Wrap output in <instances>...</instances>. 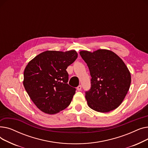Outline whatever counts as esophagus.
Here are the masks:
<instances>
[{
  "label": "esophagus",
  "instance_id": "obj_1",
  "mask_svg": "<svg viewBox=\"0 0 148 148\" xmlns=\"http://www.w3.org/2000/svg\"><path fill=\"white\" fill-rule=\"evenodd\" d=\"M77 90H79V91L81 90V89H82V86H81V85H79V86L77 88Z\"/></svg>",
  "mask_w": 148,
  "mask_h": 148
}]
</instances>
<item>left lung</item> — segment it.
I'll return each mask as SVG.
<instances>
[{"instance_id":"1","label":"left lung","mask_w":148,"mask_h":148,"mask_svg":"<svg viewBox=\"0 0 148 148\" xmlns=\"http://www.w3.org/2000/svg\"><path fill=\"white\" fill-rule=\"evenodd\" d=\"M92 79L85 97L88 106L97 112H109L122 103L130 89L131 74L123 61L114 52L99 49L80 51Z\"/></svg>"}]
</instances>
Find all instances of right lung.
I'll use <instances>...</instances> for the list:
<instances>
[{
    "label": "right lung",
    "instance_id": "obj_1",
    "mask_svg": "<svg viewBox=\"0 0 148 148\" xmlns=\"http://www.w3.org/2000/svg\"><path fill=\"white\" fill-rule=\"evenodd\" d=\"M78 56L75 50H47L39 54L27 64L23 85L35 106L42 112L53 114L71 103L75 88L67 83V67Z\"/></svg>",
    "mask_w": 148,
    "mask_h": 148
}]
</instances>
